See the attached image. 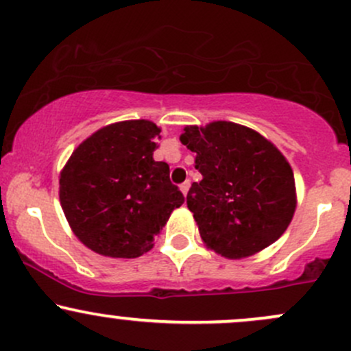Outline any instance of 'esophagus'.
<instances>
[{
    "instance_id": "esophagus-1",
    "label": "esophagus",
    "mask_w": 351,
    "mask_h": 351,
    "mask_svg": "<svg viewBox=\"0 0 351 351\" xmlns=\"http://www.w3.org/2000/svg\"><path fill=\"white\" fill-rule=\"evenodd\" d=\"M189 187H191V182H189V180H186V182L180 184L179 189H180V192H182L184 195H187V192H189Z\"/></svg>"
}]
</instances>
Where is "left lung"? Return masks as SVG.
<instances>
[{"mask_svg": "<svg viewBox=\"0 0 351 351\" xmlns=\"http://www.w3.org/2000/svg\"><path fill=\"white\" fill-rule=\"evenodd\" d=\"M180 142L202 174L187 207L209 250L228 259L256 254L280 239L296 209L293 169L259 132L234 122L184 127Z\"/></svg>", "mask_w": 351, "mask_h": 351, "instance_id": "8db88e82", "label": "left lung"}]
</instances>
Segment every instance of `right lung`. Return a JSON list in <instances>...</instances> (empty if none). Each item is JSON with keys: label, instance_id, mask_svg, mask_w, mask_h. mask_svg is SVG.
<instances>
[{"label": "right lung", "instance_id": "right-lung-1", "mask_svg": "<svg viewBox=\"0 0 351 351\" xmlns=\"http://www.w3.org/2000/svg\"><path fill=\"white\" fill-rule=\"evenodd\" d=\"M160 129L123 120L85 138L60 172V204L73 234L108 258H138L154 247L184 195L169 165L154 160Z\"/></svg>", "mask_w": 351, "mask_h": 351}]
</instances>
